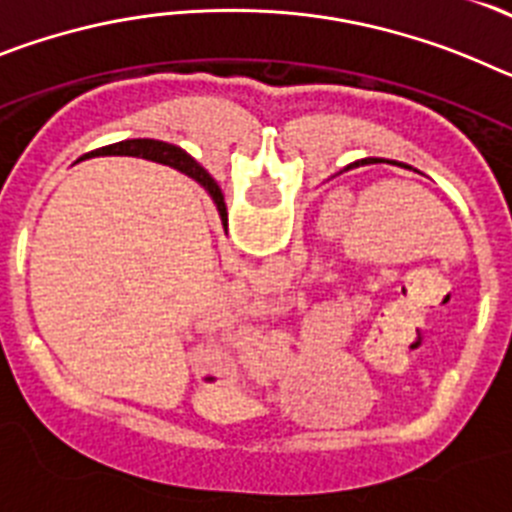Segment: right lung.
Wrapping results in <instances>:
<instances>
[{
  "label": "right lung",
  "instance_id": "1",
  "mask_svg": "<svg viewBox=\"0 0 512 512\" xmlns=\"http://www.w3.org/2000/svg\"><path fill=\"white\" fill-rule=\"evenodd\" d=\"M102 151H115V153H125V156H140V158H148V161H158V164H166V166H174V169L184 171L194 179V182H200L202 187L210 192V197L215 200L217 210H220V217L225 220L228 225V210H225V200H223V192L217 187V182L207 174L202 166L194 164V158L187 156L182 148L171 146V143H164V140H151V138H138V140H122V143H115V146H107Z\"/></svg>",
  "mask_w": 512,
  "mask_h": 512
}]
</instances>
